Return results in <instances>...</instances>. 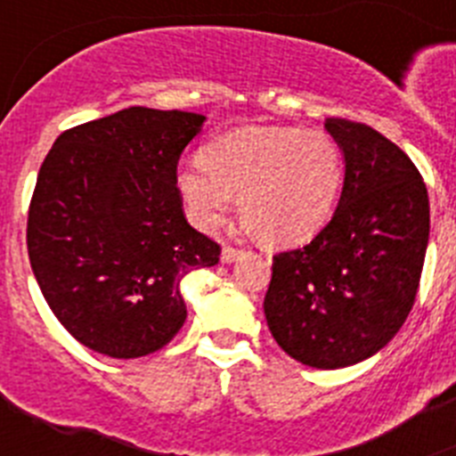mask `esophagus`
I'll use <instances>...</instances> for the list:
<instances>
[{"label":"esophagus","mask_w":456,"mask_h":456,"mask_svg":"<svg viewBox=\"0 0 456 456\" xmlns=\"http://www.w3.org/2000/svg\"><path fill=\"white\" fill-rule=\"evenodd\" d=\"M240 248H232V247H224V251H221V260L224 263H232V260H237L240 257Z\"/></svg>","instance_id":"34e87169"}]
</instances>
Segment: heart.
Listing matches in <instances>:
<instances>
[{
    "label": "heart",
    "instance_id": "1",
    "mask_svg": "<svg viewBox=\"0 0 456 456\" xmlns=\"http://www.w3.org/2000/svg\"><path fill=\"white\" fill-rule=\"evenodd\" d=\"M342 148L331 132L299 125L244 127L212 141L175 171L193 225L212 231L237 193L248 231L278 244L310 240L329 221L342 187Z\"/></svg>",
    "mask_w": 456,
    "mask_h": 456
}]
</instances>
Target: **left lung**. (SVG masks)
Masks as SVG:
<instances>
[{"mask_svg":"<svg viewBox=\"0 0 456 456\" xmlns=\"http://www.w3.org/2000/svg\"><path fill=\"white\" fill-rule=\"evenodd\" d=\"M345 155L333 219L273 256L265 317L285 354L317 370L361 363L400 331L429 241V196L404 151L370 125L326 118Z\"/></svg>","mask_w":456,"mask_h":456,"instance_id":"1","label":"left lung"}]
</instances>
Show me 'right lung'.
Segmentation results:
<instances>
[{
    "instance_id": "right-lung-1",
    "label": "right lung",
    "mask_w": 456,
    "mask_h": 456,
    "mask_svg": "<svg viewBox=\"0 0 456 456\" xmlns=\"http://www.w3.org/2000/svg\"><path fill=\"white\" fill-rule=\"evenodd\" d=\"M205 116L130 107L63 132L27 219L34 276L75 340L111 358L162 349L187 320L180 283L221 247L193 231L178 159Z\"/></svg>"
}]
</instances>
